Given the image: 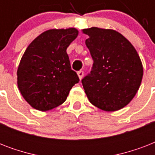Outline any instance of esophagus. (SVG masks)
<instances>
[{
    "instance_id": "esophagus-1",
    "label": "esophagus",
    "mask_w": 155,
    "mask_h": 155,
    "mask_svg": "<svg viewBox=\"0 0 155 155\" xmlns=\"http://www.w3.org/2000/svg\"><path fill=\"white\" fill-rule=\"evenodd\" d=\"M77 74L78 75H79V78L81 80L83 78V76H84V71H79L77 72Z\"/></svg>"
}]
</instances>
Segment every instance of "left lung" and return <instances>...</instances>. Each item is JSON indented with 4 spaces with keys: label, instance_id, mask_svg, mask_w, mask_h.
<instances>
[{
    "label": "left lung",
    "instance_id": "obj_1",
    "mask_svg": "<svg viewBox=\"0 0 155 155\" xmlns=\"http://www.w3.org/2000/svg\"><path fill=\"white\" fill-rule=\"evenodd\" d=\"M89 38L85 44L93 59L83 78V87L93 105L104 111L124 108L137 93L143 68L133 45L120 33L92 27L83 30Z\"/></svg>",
    "mask_w": 155,
    "mask_h": 155
}]
</instances>
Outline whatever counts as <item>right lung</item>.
Segmentation results:
<instances>
[{"label":"right lung","mask_w":155,"mask_h":155,"mask_svg":"<svg viewBox=\"0 0 155 155\" xmlns=\"http://www.w3.org/2000/svg\"><path fill=\"white\" fill-rule=\"evenodd\" d=\"M77 35L75 28L47 30L25 50L17 72L18 85L24 99L35 109L47 111L62 104L80 81L67 54Z\"/></svg>","instance_id":"right-lung-1"}]
</instances>
